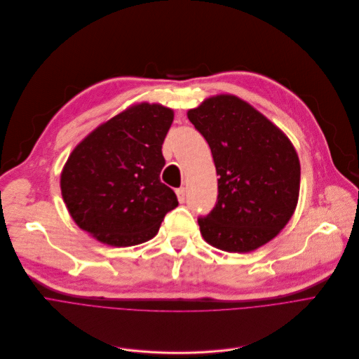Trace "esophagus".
Instances as JSON below:
<instances>
[{
    "label": "esophagus",
    "mask_w": 359,
    "mask_h": 359,
    "mask_svg": "<svg viewBox=\"0 0 359 359\" xmlns=\"http://www.w3.org/2000/svg\"><path fill=\"white\" fill-rule=\"evenodd\" d=\"M176 195H177V199L180 203H183L186 201V189L184 187H180V189H176Z\"/></svg>",
    "instance_id": "esophagus-1"
}]
</instances>
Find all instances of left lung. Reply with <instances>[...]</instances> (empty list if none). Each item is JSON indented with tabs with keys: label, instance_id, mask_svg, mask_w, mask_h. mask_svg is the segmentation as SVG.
Instances as JSON below:
<instances>
[{
	"label": "left lung",
	"instance_id": "obj_1",
	"mask_svg": "<svg viewBox=\"0 0 359 359\" xmlns=\"http://www.w3.org/2000/svg\"><path fill=\"white\" fill-rule=\"evenodd\" d=\"M217 167L218 198L198 224L203 240L228 252L267 244L294 213L297 153L270 119L233 95H217L187 112Z\"/></svg>",
	"mask_w": 359,
	"mask_h": 359
}]
</instances>
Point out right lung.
<instances>
[{
  "label": "right lung",
  "instance_id": "1",
  "mask_svg": "<svg viewBox=\"0 0 359 359\" xmlns=\"http://www.w3.org/2000/svg\"><path fill=\"white\" fill-rule=\"evenodd\" d=\"M173 111L134 105L93 130L69 156L62 196L76 225L112 247L146 243L179 202L160 182L163 141Z\"/></svg>",
  "mask_w": 359,
  "mask_h": 359
}]
</instances>
